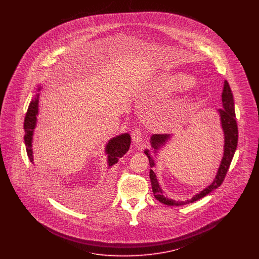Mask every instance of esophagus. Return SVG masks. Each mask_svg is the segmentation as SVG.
<instances>
[{
  "mask_svg": "<svg viewBox=\"0 0 259 259\" xmlns=\"http://www.w3.org/2000/svg\"><path fill=\"white\" fill-rule=\"evenodd\" d=\"M142 133H141V130L140 129H135L133 132H132V141L133 143L135 144H140L142 142Z\"/></svg>",
  "mask_w": 259,
  "mask_h": 259,
  "instance_id": "1",
  "label": "esophagus"
}]
</instances>
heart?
Here are the masks:
<instances>
[{"mask_svg": "<svg viewBox=\"0 0 259 259\" xmlns=\"http://www.w3.org/2000/svg\"><path fill=\"white\" fill-rule=\"evenodd\" d=\"M192 77L188 74H172L168 75L160 76L156 80V85L161 92L172 94L176 92H179L181 90H184L187 87L192 85ZM201 98L197 99L196 102H191L185 107V112L194 110L198 106V102Z\"/></svg>", "mask_w": 259, "mask_h": 259, "instance_id": "1", "label": "heart"}]
</instances>
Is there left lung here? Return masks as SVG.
<instances>
[{"label":"left lung","mask_w":259,"mask_h":259,"mask_svg":"<svg viewBox=\"0 0 259 259\" xmlns=\"http://www.w3.org/2000/svg\"><path fill=\"white\" fill-rule=\"evenodd\" d=\"M222 109L217 110V112L220 116V123L222 127V133H223V155L222 161L220 164V167L218 169V172L215 174V177L213 181L209 184L207 187H205L203 190H201L199 193H196L194 196L190 199H187L185 201L181 200H174L171 198H168L163 194V190L161 188L159 182L157 180V177L155 172H153L152 168L155 167V160L151 155V152L147 148L144 150V153L148 156L149 165H150V171H149V178L151 182L152 192L154 194V197L158 200L160 203L167 205V206H183L189 203H193L201 198L205 197L208 195L209 192L217 189L220 185H222L225 175L229 169V166L231 164V161L233 159L235 151L237 148L238 144V127L236 122V115H235V105L233 93L231 91V88L229 87V83L227 80H224L223 90L222 94ZM174 136L171 134H165V135H152L149 139L150 147L152 148V151L157 157L158 153L163 148H165L168 143L172 140Z\"/></svg>","instance_id":"obj_1"}]
</instances>
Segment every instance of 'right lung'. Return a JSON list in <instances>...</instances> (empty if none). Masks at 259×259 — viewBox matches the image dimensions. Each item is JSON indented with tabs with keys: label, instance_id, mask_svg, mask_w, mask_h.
I'll list each match as a JSON object with an SVG mask.
<instances>
[{
	"label": "right lung",
	"instance_id": "right-lung-1",
	"mask_svg": "<svg viewBox=\"0 0 259 259\" xmlns=\"http://www.w3.org/2000/svg\"><path fill=\"white\" fill-rule=\"evenodd\" d=\"M42 87L38 84L35 91V96L31 101L28 111L26 113L24 120V143L26 146L27 155L30 161L34 164V151H33V139L35 134V129L37 127V115H38V103H39V95ZM131 144V137L129 133H123L120 135L115 136L110 139L105 146V154L107 155V164L108 168H111L114 165L118 158L122 157L124 154L128 151ZM60 195L67 200H74L72 194L60 192Z\"/></svg>",
	"mask_w": 259,
	"mask_h": 259
}]
</instances>
